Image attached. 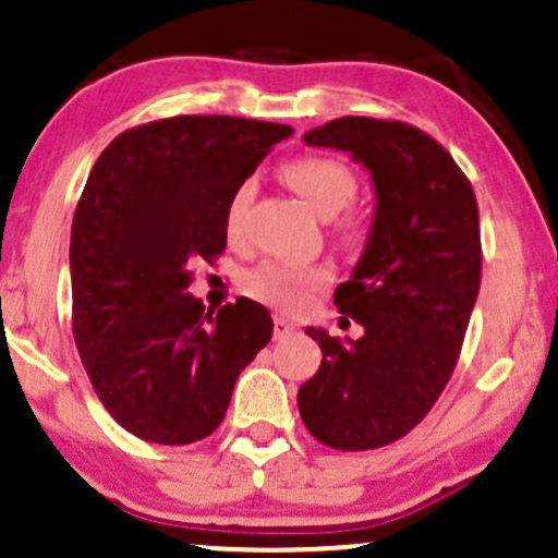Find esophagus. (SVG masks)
<instances>
[{
    "mask_svg": "<svg viewBox=\"0 0 558 558\" xmlns=\"http://www.w3.org/2000/svg\"><path fill=\"white\" fill-rule=\"evenodd\" d=\"M296 332H299V325L296 323H291V319L283 317V315H275V319H272L275 341H283V338L296 336Z\"/></svg>",
    "mask_w": 558,
    "mask_h": 558,
    "instance_id": "esophagus-1",
    "label": "esophagus"
}]
</instances>
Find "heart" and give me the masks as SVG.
Segmentation results:
<instances>
[{
  "instance_id": "obj_1",
  "label": "heart",
  "mask_w": 558,
  "mask_h": 558,
  "mask_svg": "<svg viewBox=\"0 0 558 558\" xmlns=\"http://www.w3.org/2000/svg\"><path fill=\"white\" fill-rule=\"evenodd\" d=\"M283 178L293 191L304 196V202L319 217H336L354 204L360 194V178L351 165L328 155H304L286 162ZM248 202H252V181H243L230 196L226 209V230L235 235L243 226ZM356 217L345 215L341 220L343 233H356ZM332 280L328 265H286V262H265L257 270L248 272L246 288L254 299L280 306V310H299L312 293L325 288Z\"/></svg>"
}]
</instances>
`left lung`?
I'll return each instance as SVG.
<instances>
[{
  "label": "left lung",
  "instance_id": "8db88e82",
  "mask_svg": "<svg viewBox=\"0 0 558 558\" xmlns=\"http://www.w3.org/2000/svg\"><path fill=\"white\" fill-rule=\"evenodd\" d=\"M304 141L351 151L373 172L377 213L354 278L332 299L364 336L306 330L323 364L299 388V414L319 444L369 451L414 430L451 380L483 270L477 198L444 146L401 120L349 114Z\"/></svg>",
  "mask_w": 558,
  "mask_h": 558
}]
</instances>
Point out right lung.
I'll return each instance as SVG.
<instances>
[{
    "label": "right lung",
    "instance_id": "add662e5",
    "mask_svg": "<svg viewBox=\"0 0 558 558\" xmlns=\"http://www.w3.org/2000/svg\"><path fill=\"white\" fill-rule=\"evenodd\" d=\"M291 125L178 114L128 128L88 172L70 233L73 338L118 425L185 446L228 412L272 317L241 296L217 315L191 296V265L226 252V209Z\"/></svg>",
    "mask_w": 558,
    "mask_h": 558
}]
</instances>
